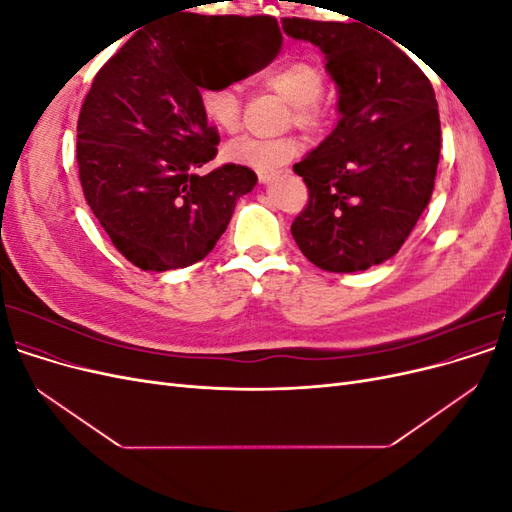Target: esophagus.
<instances>
[{
    "mask_svg": "<svg viewBox=\"0 0 512 512\" xmlns=\"http://www.w3.org/2000/svg\"><path fill=\"white\" fill-rule=\"evenodd\" d=\"M256 175H258L260 183H271L277 177V170H273V168H258Z\"/></svg>",
    "mask_w": 512,
    "mask_h": 512,
    "instance_id": "obj_1",
    "label": "esophagus"
}]
</instances>
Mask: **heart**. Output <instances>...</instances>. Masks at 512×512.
<instances>
[{
    "instance_id": "heart-1",
    "label": "heart",
    "mask_w": 512,
    "mask_h": 512,
    "mask_svg": "<svg viewBox=\"0 0 512 512\" xmlns=\"http://www.w3.org/2000/svg\"><path fill=\"white\" fill-rule=\"evenodd\" d=\"M265 85L292 104V119L305 130H318L327 123V106L322 102L324 74L303 59L284 61L265 74ZM200 113L209 126L220 132H237L241 126V94L237 85L205 83L198 89ZM303 145L297 136L254 138L241 136L224 147V158L232 164L252 168H277L297 158Z\"/></svg>"
}]
</instances>
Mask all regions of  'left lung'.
<instances>
[{
  "mask_svg": "<svg viewBox=\"0 0 512 512\" xmlns=\"http://www.w3.org/2000/svg\"><path fill=\"white\" fill-rule=\"evenodd\" d=\"M282 27L324 53L339 94L335 130L294 164L309 203L292 237L324 271H365L399 252L429 205L442 136L436 94L380 29L297 17Z\"/></svg>",
  "mask_w": 512,
  "mask_h": 512,
  "instance_id": "obj_1",
  "label": "left lung"
}]
</instances>
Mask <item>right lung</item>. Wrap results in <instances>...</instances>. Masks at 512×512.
Masks as SVG:
<instances>
[{
    "label": "right lung",
    "mask_w": 512,
    "mask_h": 512,
    "mask_svg": "<svg viewBox=\"0 0 512 512\" xmlns=\"http://www.w3.org/2000/svg\"><path fill=\"white\" fill-rule=\"evenodd\" d=\"M207 27L190 14L136 32L96 74L76 126L87 205L117 250L143 271L203 260L237 200L258 181L239 164L198 173L220 143L200 113L198 89L232 83L230 76L213 81ZM241 27H250V38L258 36L256 27H271L282 40L273 19Z\"/></svg>",
    "instance_id": "1"
}]
</instances>
